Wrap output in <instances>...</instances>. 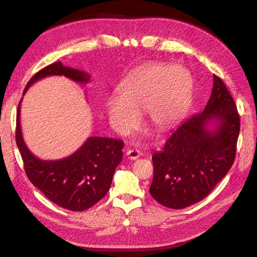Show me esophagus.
<instances>
[{
  "label": "esophagus",
  "instance_id": "esophagus-1",
  "mask_svg": "<svg viewBox=\"0 0 257 257\" xmlns=\"http://www.w3.org/2000/svg\"><path fill=\"white\" fill-rule=\"evenodd\" d=\"M142 155V152L139 150H134V149H131L126 152V157L130 159V160H136L138 159L139 157Z\"/></svg>",
  "mask_w": 257,
  "mask_h": 257
}]
</instances>
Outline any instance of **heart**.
Returning a JSON list of instances; mask_svg holds the SVG:
<instances>
[{"label": "heart", "instance_id": "obj_1", "mask_svg": "<svg viewBox=\"0 0 257 257\" xmlns=\"http://www.w3.org/2000/svg\"><path fill=\"white\" fill-rule=\"evenodd\" d=\"M192 79L180 66L150 65L131 76L121 85L120 95L106 102L108 118L121 132L138 122V112L160 132L173 128L188 110L192 99Z\"/></svg>", "mask_w": 257, "mask_h": 257}]
</instances>
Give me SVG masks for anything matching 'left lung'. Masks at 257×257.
Wrapping results in <instances>:
<instances>
[{
	"label": "left lung",
	"mask_w": 257,
	"mask_h": 257,
	"mask_svg": "<svg viewBox=\"0 0 257 257\" xmlns=\"http://www.w3.org/2000/svg\"><path fill=\"white\" fill-rule=\"evenodd\" d=\"M239 132L237 106L223 80L213 75L205 109L184 120L153 154L151 196L172 209L203 200L234 164Z\"/></svg>",
	"instance_id": "1"
}]
</instances>
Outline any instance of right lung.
I'll return each instance as SVG.
<instances>
[{"mask_svg":"<svg viewBox=\"0 0 257 257\" xmlns=\"http://www.w3.org/2000/svg\"><path fill=\"white\" fill-rule=\"evenodd\" d=\"M49 76H65L82 84L90 75L64 66L61 62L50 64L36 73L28 82L23 94L37 80ZM20 99L17 110L16 143L29 180L56 205L72 211H83L94 206L109 191L114 170L122 161V141L107 137H89L67 158L41 160L29 150L20 126Z\"/></svg>","mask_w":257,"mask_h":257,"instance_id":"right-lung-1","label":"right lung"}]
</instances>
